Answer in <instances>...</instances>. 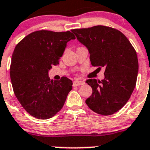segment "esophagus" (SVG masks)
I'll return each mask as SVG.
<instances>
[{
    "instance_id": "esophagus-1",
    "label": "esophagus",
    "mask_w": 150,
    "mask_h": 150,
    "mask_svg": "<svg viewBox=\"0 0 150 150\" xmlns=\"http://www.w3.org/2000/svg\"><path fill=\"white\" fill-rule=\"evenodd\" d=\"M73 83L75 86H80V85L84 84L85 83L83 81H75L73 82Z\"/></svg>"
}]
</instances>
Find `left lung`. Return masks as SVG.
<instances>
[{"label": "left lung", "mask_w": 150, "mask_h": 150, "mask_svg": "<svg viewBox=\"0 0 150 150\" xmlns=\"http://www.w3.org/2000/svg\"><path fill=\"white\" fill-rule=\"evenodd\" d=\"M72 31L88 49L92 66L105 68L103 80L86 81L93 90L86 104L97 114L111 115L126 104L135 87L138 72L135 50L122 32L110 27L97 25Z\"/></svg>", "instance_id": "1"}]
</instances>
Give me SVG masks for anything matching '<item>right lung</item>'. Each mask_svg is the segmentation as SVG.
Returning a JSON list of instances; mask_svg holds the SVG:
<instances>
[{
	"label": "right lung",
	"mask_w": 150,
	"mask_h": 150,
	"mask_svg": "<svg viewBox=\"0 0 150 150\" xmlns=\"http://www.w3.org/2000/svg\"><path fill=\"white\" fill-rule=\"evenodd\" d=\"M75 36L70 31L37 30L17 44L12 56L10 78L14 93L28 114L41 120L60 111L72 89L67 77L51 80L48 70L59 64L67 43Z\"/></svg>",
	"instance_id": "add662e5"
}]
</instances>
